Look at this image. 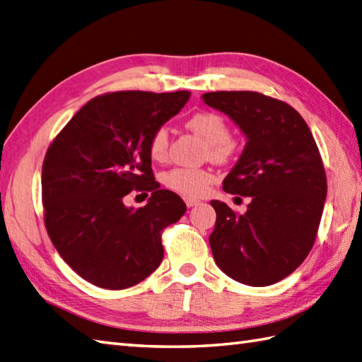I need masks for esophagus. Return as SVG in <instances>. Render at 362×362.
Returning a JSON list of instances; mask_svg holds the SVG:
<instances>
[{
  "mask_svg": "<svg viewBox=\"0 0 362 362\" xmlns=\"http://www.w3.org/2000/svg\"><path fill=\"white\" fill-rule=\"evenodd\" d=\"M185 204H187L188 209H191V206L197 205V204H199V201H196V199H189V197H187V199H185Z\"/></svg>",
  "mask_w": 362,
  "mask_h": 362,
  "instance_id": "esophagus-1",
  "label": "esophagus"
}]
</instances>
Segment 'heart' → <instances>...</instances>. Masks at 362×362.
<instances>
[{"label":"heart","mask_w":362,"mask_h":362,"mask_svg":"<svg viewBox=\"0 0 362 362\" xmlns=\"http://www.w3.org/2000/svg\"><path fill=\"white\" fill-rule=\"evenodd\" d=\"M187 127L193 130L206 143L205 156L216 163H227L236 152V141L230 138V129L226 119L213 112H197L187 121ZM169 135L165 127H158L149 138L148 151L153 161H165L168 157ZM214 175L202 168H173L161 174V183L183 197H201Z\"/></svg>","instance_id":"heart-1"}]
</instances>
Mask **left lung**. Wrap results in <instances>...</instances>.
I'll return each mask as SVG.
<instances>
[{
    "label": "left lung",
    "mask_w": 362,
    "mask_h": 362,
    "mask_svg": "<svg viewBox=\"0 0 362 362\" xmlns=\"http://www.w3.org/2000/svg\"><path fill=\"white\" fill-rule=\"evenodd\" d=\"M202 98L247 138L222 188L250 197V204L238 214L211 201L213 258L230 279L269 286L294 272L316 241L327 197L319 148L300 113L279 99L257 91H211Z\"/></svg>",
    "instance_id": "1"
}]
</instances>
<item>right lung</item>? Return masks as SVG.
Returning <instances> with one entry per match:
<instances>
[{
	"instance_id": "1",
	"label": "right lung",
	"mask_w": 362,
	"mask_h": 362,
	"mask_svg": "<svg viewBox=\"0 0 362 362\" xmlns=\"http://www.w3.org/2000/svg\"><path fill=\"white\" fill-rule=\"evenodd\" d=\"M189 91H115L96 96L54 138L43 160L45 227L83 280L104 289L143 281L163 259L161 232L187 205L153 179L149 138L182 110ZM151 193L130 209V190Z\"/></svg>"
}]
</instances>
